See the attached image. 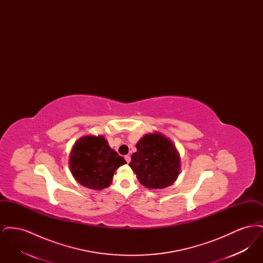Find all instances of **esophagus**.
<instances>
[{"label": "esophagus", "instance_id": "obj_1", "mask_svg": "<svg viewBox=\"0 0 263 263\" xmlns=\"http://www.w3.org/2000/svg\"><path fill=\"white\" fill-rule=\"evenodd\" d=\"M124 158H125V161L127 163H130V161H131V157H130L129 155H126Z\"/></svg>", "mask_w": 263, "mask_h": 263}]
</instances>
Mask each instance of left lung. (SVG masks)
Returning <instances> with one entry per match:
<instances>
[{
	"label": "left lung",
	"mask_w": 263,
	"mask_h": 263,
	"mask_svg": "<svg viewBox=\"0 0 263 263\" xmlns=\"http://www.w3.org/2000/svg\"><path fill=\"white\" fill-rule=\"evenodd\" d=\"M129 165L139 182L150 189L172 185L180 170V158L173 142L161 133H149L139 140Z\"/></svg>",
	"instance_id": "obj_1"
}]
</instances>
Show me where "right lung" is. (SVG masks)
Instances as JSON below:
<instances>
[{
	"mask_svg": "<svg viewBox=\"0 0 263 263\" xmlns=\"http://www.w3.org/2000/svg\"><path fill=\"white\" fill-rule=\"evenodd\" d=\"M124 163V158L109 147L105 138L91 135L76 142L69 159L76 180L93 190L108 187L115 171Z\"/></svg>",
	"mask_w": 263,
	"mask_h": 263,
	"instance_id": "add662e5",
	"label": "right lung"
}]
</instances>
